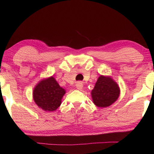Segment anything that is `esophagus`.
Here are the masks:
<instances>
[{
    "instance_id": "obj_1",
    "label": "esophagus",
    "mask_w": 154,
    "mask_h": 154,
    "mask_svg": "<svg viewBox=\"0 0 154 154\" xmlns=\"http://www.w3.org/2000/svg\"><path fill=\"white\" fill-rule=\"evenodd\" d=\"M83 85L82 82H77L76 83V88H77V89H78V90H82L83 88Z\"/></svg>"
}]
</instances>
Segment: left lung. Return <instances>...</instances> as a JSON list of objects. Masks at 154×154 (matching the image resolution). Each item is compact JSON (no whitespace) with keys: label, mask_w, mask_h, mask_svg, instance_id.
Returning <instances> with one entry per match:
<instances>
[{"label":"left lung","mask_w":154,"mask_h":154,"mask_svg":"<svg viewBox=\"0 0 154 154\" xmlns=\"http://www.w3.org/2000/svg\"><path fill=\"white\" fill-rule=\"evenodd\" d=\"M120 90L118 83L110 77L100 75L91 94L93 103L98 107H106L118 100Z\"/></svg>","instance_id":"obj_1"}]
</instances>
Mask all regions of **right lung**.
I'll return each instance as SVG.
<instances>
[{
  "label": "right lung",
  "mask_w": 154,
  "mask_h": 154,
  "mask_svg": "<svg viewBox=\"0 0 154 154\" xmlns=\"http://www.w3.org/2000/svg\"><path fill=\"white\" fill-rule=\"evenodd\" d=\"M66 91L55 78L50 77L40 81L33 90V100L38 107L45 111H54L61 105Z\"/></svg>",
  "instance_id": "obj_1"
}]
</instances>
